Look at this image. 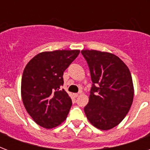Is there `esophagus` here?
Segmentation results:
<instances>
[{"mask_svg": "<svg viewBox=\"0 0 150 150\" xmlns=\"http://www.w3.org/2000/svg\"><path fill=\"white\" fill-rule=\"evenodd\" d=\"M79 94H80V93H74V94H73V96H75V97H78Z\"/></svg>", "mask_w": 150, "mask_h": 150, "instance_id": "obj_1", "label": "esophagus"}]
</instances>
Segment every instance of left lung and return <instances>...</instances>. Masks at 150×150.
<instances>
[{
	"label": "left lung",
	"mask_w": 150,
	"mask_h": 150,
	"mask_svg": "<svg viewBox=\"0 0 150 150\" xmlns=\"http://www.w3.org/2000/svg\"><path fill=\"white\" fill-rule=\"evenodd\" d=\"M89 65L93 86L84 111L90 123L110 130L121 123L132 104V78L125 64L114 54L81 51Z\"/></svg>",
	"instance_id": "obj_1"
}]
</instances>
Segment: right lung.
I'll return each mask as SVG.
<instances>
[{"instance_id": "add662e5", "label": "right lung", "mask_w": 150, "mask_h": 150, "mask_svg": "<svg viewBox=\"0 0 150 150\" xmlns=\"http://www.w3.org/2000/svg\"><path fill=\"white\" fill-rule=\"evenodd\" d=\"M79 50L40 53L27 64L22 74L21 95L25 108L37 125L54 128L65 121L72 102L63 86V74Z\"/></svg>"}]
</instances>
